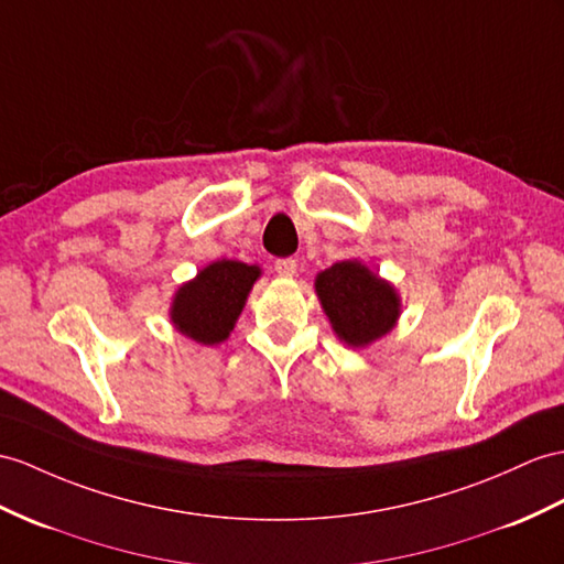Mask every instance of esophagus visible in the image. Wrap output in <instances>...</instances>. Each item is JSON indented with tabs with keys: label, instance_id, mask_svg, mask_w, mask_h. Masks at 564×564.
Listing matches in <instances>:
<instances>
[{
	"label": "esophagus",
	"instance_id": "esophagus-1",
	"mask_svg": "<svg viewBox=\"0 0 564 564\" xmlns=\"http://www.w3.org/2000/svg\"><path fill=\"white\" fill-rule=\"evenodd\" d=\"M274 270H278V274H282V278H294V274H296V260L294 258L274 260Z\"/></svg>",
	"mask_w": 564,
	"mask_h": 564
}]
</instances>
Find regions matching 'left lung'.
Instances as JSON below:
<instances>
[{
	"label": "left lung",
	"mask_w": 564,
	"mask_h": 564,
	"mask_svg": "<svg viewBox=\"0 0 564 564\" xmlns=\"http://www.w3.org/2000/svg\"><path fill=\"white\" fill-rule=\"evenodd\" d=\"M321 304L339 339L366 347L390 333L400 315V296L359 260H341L315 280Z\"/></svg>",
	"instance_id": "8db88e82"
}]
</instances>
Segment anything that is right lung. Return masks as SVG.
Segmentation results:
<instances>
[{
	"label": "right lung",
	"instance_id": "add662e5",
	"mask_svg": "<svg viewBox=\"0 0 564 564\" xmlns=\"http://www.w3.org/2000/svg\"><path fill=\"white\" fill-rule=\"evenodd\" d=\"M258 278L260 270L256 265L217 260L176 292L172 323L178 333L200 345H219L235 329L246 296Z\"/></svg>",
	"mask_w": 564,
	"mask_h": 564
}]
</instances>
